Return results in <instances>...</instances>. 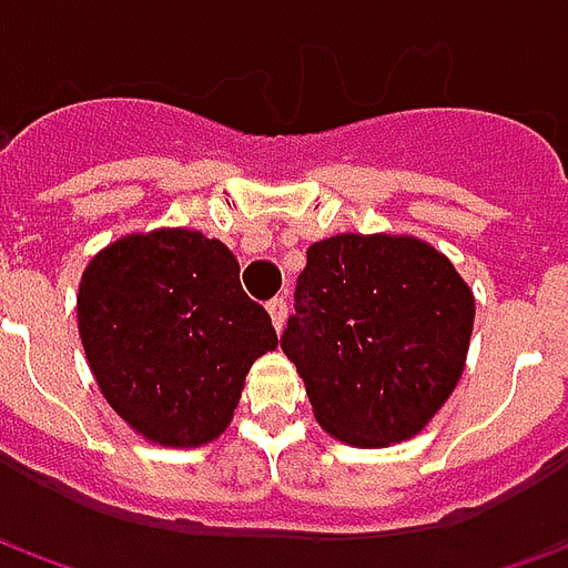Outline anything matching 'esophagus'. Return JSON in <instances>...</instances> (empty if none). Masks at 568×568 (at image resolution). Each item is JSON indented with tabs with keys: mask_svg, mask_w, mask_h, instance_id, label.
<instances>
[{
	"mask_svg": "<svg viewBox=\"0 0 568 568\" xmlns=\"http://www.w3.org/2000/svg\"><path fill=\"white\" fill-rule=\"evenodd\" d=\"M267 313H271L273 328L280 332V328H283V322H285V313H288V304H285L283 297H273V301H267Z\"/></svg>",
	"mask_w": 568,
	"mask_h": 568,
	"instance_id": "34e87169",
	"label": "esophagus"
}]
</instances>
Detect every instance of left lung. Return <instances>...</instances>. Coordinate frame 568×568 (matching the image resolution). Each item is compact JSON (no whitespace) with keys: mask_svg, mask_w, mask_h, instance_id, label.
<instances>
[{"mask_svg":"<svg viewBox=\"0 0 568 568\" xmlns=\"http://www.w3.org/2000/svg\"><path fill=\"white\" fill-rule=\"evenodd\" d=\"M475 297L414 236L337 234L307 248L280 337L320 426L358 447L417 435L459 381Z\"/></svg>","mask_w":568,"mask_h":568,"instance_id":"8db88e82","label":"left lung"}]
</instances>
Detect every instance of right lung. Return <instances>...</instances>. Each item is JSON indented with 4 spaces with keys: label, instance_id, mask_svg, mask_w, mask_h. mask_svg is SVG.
Here are the masks:
<instances>
[{
    "label": "right lung",
    "instance_id": "1",
    "mask_svg": "<svg viewBox=\"0 0 568 568\" xmlns=\"http://www.w3.org/2000/svg\"><path fill=\"white\" fill-rule=\"evenodd\" d=\"M79 332L105 402L166 447L222 435L252 362L276 346L227 246L185 227L103 248L81 276Z\"/></svg>",
    "mask_w": 568,
    "mask_h": 568
}]
</instances>
